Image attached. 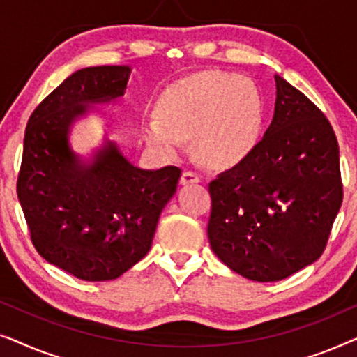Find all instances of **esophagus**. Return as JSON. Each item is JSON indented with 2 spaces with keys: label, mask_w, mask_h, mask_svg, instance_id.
<instances>
[{
  "label": "esophagus",
  "mask_w": 357,
  "mask_h": 357,
  "mask_svg": "<svg viewBox=\"0 0 357 357\" xmlns=\"http://www.w3.org/2000/svg\"><path fill=\"white\" fill-rule=\"evenodd\" d=\"M199 182V175L193 170H183L182 177H180V183L188 185V183H197Z\"/></svg>",
  "instance_id": "obj_1"
}]
</instances>
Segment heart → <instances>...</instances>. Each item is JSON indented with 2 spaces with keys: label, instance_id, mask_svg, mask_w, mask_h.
<instances>
[{
  "label": "heart",
  "instance_id": "1",
  "mask_svg": "<svg viewBox=\"0 0 357 357\" xmlns=\"http://www.w3.org/2000/svg\"><path fill=\"white\" fill-rule=\"evenodd\" d=\"M263 100L243 76L202 75L169 86L158 116L143 121L151 148L175 158L193 138L195 151L214 167H231L252 153L261 135Z\"/></svg>",
  "mask_w": 357,
  "mask_h": 357
}]
</instances>
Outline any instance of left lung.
<instances>
[{"label": "left lung", "mask_w": 357, "mask_h": 357, "mask_svg": "<svg viewBox=\"0 0 357 357\" xmlns=\"http://www.w3.org/2000/svg\"><path fill=\"white\" fill-rule=\"evenodd\" d=\"M270 128L245 159L209 183L208 238L232 271L280 281L325 250L343 202L340 149L319 107L281 76Z\"/></svg>", "instance_id": "1"}]
</instances>
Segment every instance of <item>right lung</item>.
I'll return each mask as SVG.
<instances>
[{
    "label": "right lung",
    "mask_w": 357,
    "mask_h": 357,
    "mask_svg": "<svg viewBox=\"0 0 357 357\" xmlns=\"http://www.w3.org/2000/svg\"><path fill=\"white\" fill-rule=\"evenodd\" d=\"M128 66L73 73L27 121L17 198L36 250L82 281L115 280L149 252L182 170L135 167L114 141L76 154L70 126L87 105L125 94Z\"/></svg>",
    "instance_id": "obj_1"
}]
</instances>
